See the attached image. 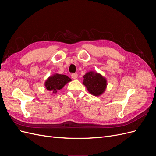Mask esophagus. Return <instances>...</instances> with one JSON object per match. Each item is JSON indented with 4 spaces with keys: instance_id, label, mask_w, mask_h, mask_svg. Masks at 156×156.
I'll return each mask as SVG.
<instances>
[{
    "instance_id": "1",
    "label": "esophagus",
    "mask_w": 156,
    "mask_h": 156,
    "mask_svg": "<svg viewBox=\"0 0 156 156\" xmlns=\"http://www.w3.org/2000/svg\"><path fill=\"white\" fill-rule=\"evenodd\" d=\"M78 77V75L77 73H72V77L73 79H77Z\"/></svg>"
}]
</instances>
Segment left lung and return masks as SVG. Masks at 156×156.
<instances>
[{
  "instance_id": "left-lung-1",
  "label": "left lung",
  "mask_w": 156,
  "mask_h": 156,
  "mask_svg": "<svg viewBox=\"0 0 156 156\" xmlns=\"http://www.w3.org/2000/svg\"><path fill=\"white\" fill-rule=\"evenodd\" d=\"M83 84L92 95L98 96L105 92L107 80L100 73L89 72L83 76Z\"/></svg>"
}]
</instances>
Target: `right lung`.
<instances>
[{
    "label": "right lung",
    "mask_w": 156,
    "mask_h": 156,
    "mask_svg": "<svg viewBox=\"0 0 156 156\" xmlns=\"http://www.w3.org/2000/svg\"><path fill=\"white\" fill-rule=\"evenodd\" d=\"M71 81L72 79L66 75L56 73L47 79L45 83V86L48 90L56 93L58 90L62 89L65 84Z\"/></svg>",
    "instance_id": "add662e5"
}]
</instances>
